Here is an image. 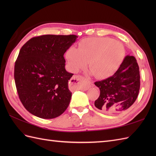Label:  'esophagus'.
I'll return each mask as SVG.
<instances>
[{
	"label": "esophagus",
	"mask_w": 156,
	"mask_h": 156,
	"mask_svg": "<svg viewBox=\"0 0 156 156\" xmlns=\"http://www.w3.org/2000/svg\"><path fill=\"white\" fill-rule=\"evenodd\" d=\"M70 83L76 88L84 90H88L92 86L90 81L87 80V79H85L84 78L80 76H74L72 78Z\"/></svg>",
	"instance_id": "obj_1"
}]
</instances>
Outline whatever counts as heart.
I'll use <instances>...</instances> for the list:
<instances>
[{
  "instance_id": "1",
  "label": "heart",
  "mask_w": 156,
  "mask_h": 156,
  "mask_svg": "<svg viewBox=\"0 0 156 156\" xmlns=\"http://www.w3.org/2000/svg\"><path fill=\"white\" fill-rule=\"evenodd\" d=\"M125 56L121 42L110 37H88L82 40L78 49L70 47L66 52L69 69L77 72L88 62L89 68L98 78H106L117 72Z\"/></svg>"
}]
</instances>
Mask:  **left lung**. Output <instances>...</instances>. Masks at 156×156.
Masks as SVG:
<instances>
[{"mask_svg": "<svg viewBox=\"0 0 156 156\" xmlns=\"http://www.w3.org/2000/svg\"><path fill=\"white\" fill-rule=\"evenodd\" d=\"M100 96L94 106L106 114L127 110L136 101L140 88V69L133 55L125 56L115 74L105 80L96 82Z\"/></svg>", "mask_w": 156, "mask_h": 156, "instance_id": "left-lung-1", "label": "left lung"}]
</instances>
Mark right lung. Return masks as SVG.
<instances>
[{
    "label": "right lung",
    "mask_w": 156,
    "mask_h": 156,
    "mask_svg": "<svg viewBox=\"0 0 156 156\" xmlns=\"http://www.w3.org/2000/svg\"><path fill=\"white\" fill-rule=\"evenodd\" d=\"M78 36L44 35L33 37L20 49L14 78L19 97L36 117L54 119L68 108L72 92L66 70L65 52Z\"/></svg>",
    "instance_id": "obj_1"
}]
</instances>
